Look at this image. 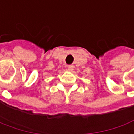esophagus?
Masks as SVG:
<instances>
[{
  "label": "esophagus",
  "mask_w": 134,
  "mask_h": 134,
  "mask_svg": "<svg viewBox=\"0 0 134 134\" xmlns=\"http://www.w3.org/2000/svg\"><path fill=\"white\" fill-rule=\"evenodd\" d=\"M74 65H68V69H69V71H73L74 70Z\"/></svg>",
  "instance_id": "1"
}]
</instances>
